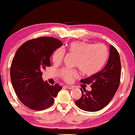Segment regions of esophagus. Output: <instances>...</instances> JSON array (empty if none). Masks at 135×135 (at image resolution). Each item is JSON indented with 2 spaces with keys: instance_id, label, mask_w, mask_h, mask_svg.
Returning <instances> with one entry per match:
<instances>
[{
  "instance_id": "obj_1",
  "label": "esophagus",
  "mask_w": 135,
  "mask_h": 135,
  "mask_svg": "<svg viewBox=\"0 0 135 135\" xmlns=\"http://www.w3.org/2000/svg\"><path fill=\"white\" fill-rule=\"evenodd\" d=\"M65 87L67 88V89H73L74 88L73 86H71V85H66Z\"/></svg>"
}]
</instances>
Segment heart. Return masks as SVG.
<instances>
[{
  "label": "heart",
  "instance_id": "b5f03b06",
  "mask_svg": "<svg viewBox=\"0 0 135 135\" xmlns=\"http://www.w3.org/2000/svg\"><path fill=\"white\" fill-rule=\"evenodd\" d=\"M69 54L76 56L75 66L86 75L96 73L103 66L107 60L108 51L102 44L90 43L82 41H76L69 44L67 48ZM64 53L62 49L57 50L53 55V62L56 65L62 62ZM60 75L65 81H71L77 76V72L72 69H62Z\"/></svg>",
  "mask_w": 135,
  "mask_h": 135
}]
</instances>
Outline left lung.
Here are the masks:
<instances>
[{
  "mask_svg": "<svg viewBox=\"0 0 135 135\" xmlns=\"http://www.w3.org/2000/svg\"><path fill=\"white\" fill-rule=\"evenodd\" d=\"M121 74L120 56L116 48L110 45V55L107 64L101 71L81 80L84 84H91L90 91H81V96L75 103L87 112L101 110L112 99L119 86Z\"/></svg>",
  "mask_w": 135,
  "mask_h": 135,
  "instance_id": "obj_1",
  "label": "left lung"
}]
</instances>
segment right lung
<instances>
[{
    "label": "right lung",
    "instance_id": "add662e5",
    "mask_svg": "<svg viewBox=\"0 0 135 135\" xmlns=\"http://www.w3.org/2000/svg\"><path fill=\"white\" fill-rule=\"evenodd\" d=\"M62 46L59 39L41 37L25 42L16 51L11 66V80L16 96L28 108H48L62 89L58 84L50 85L42 78L43 70L51 66V55Z\"/></svg>",
    "mask_w": 135,
    "mask_h": 135
}]
</instances>
